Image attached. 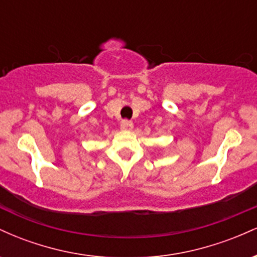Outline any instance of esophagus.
Listing matches in <instances>:
<instances>
[{
	"instance_id": "1",
	"label": "esophagus",
	"mask_w": 257,
	"mask_h": 257,
	"mask_svg": "<svg viewBox=\"0 0 257 257\" xmlns=\"http://www.w3.org/2000/svg\"><path fill=\"white\" fill-rule=\"evenodd\" d=\"M120 128H122L123 131H131L133 128V122L129 119H123L122 122H120Z\"/></svg>"
}]
</instances>
